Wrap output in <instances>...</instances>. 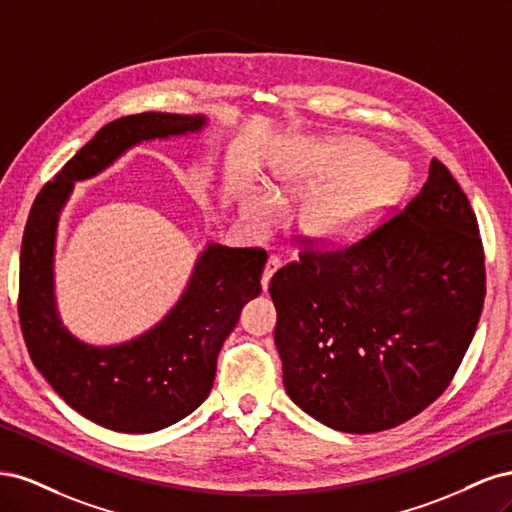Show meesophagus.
Listing matches in <instances>:
<instances>
[{
	"label": "esophagus",
	"mask_w": 512,
	"mask_h": 512,
	"mask_svg": "<svg viewBox=\"0 0 512 512\" xmlns=\"http://www.w3.org/2000/svg\"><path fill=\"white\" fill-rule=\"evenodd\" d=\"M280 265H282V262H280V258H277V256H269V260H267V265H265V271H262V290H265L267 292V288H269V282H271V277H273V273L277 271V269H280Z\"/></svg>",
	"instance_id": "34e87169"
}]
</instances>
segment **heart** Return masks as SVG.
I'll list each match as a JSON object with an SVG mask.
<instances>
[{
	"label": "heart",
	"instance_id": "1",
	"mask_svg": "<svg viewBox=\"0 0 512 512\" xmlns=\"http://www.w3.org/2000/svg\"><path fill=\"white\" fill-rule=\"evenodd\" d=\"M359 138L312 143L297 162L275 170V198L312 194L299 213L303 235L322 247H342L361 239L404 190V168L397 160L376 156ZM321 192L318 193L317 190ZM271 194L250 188L243 194V218L256 230H267L277 203Z\"/></svg>",
	"mask_w": 512,
	"mask_h": 512
}]
</instances>
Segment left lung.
<instances>
[{"instance_id": "8db88e82", "label": "left lung", "mask_w": 512, "mask_h": 512, "mask_svg": "<svg viewBox=\"0 0 512 512\" xmlns=\"http://www.w3.org/2000/svg\"><path fill=\"white\" fill-rule=\"evenodd\" d=\"M288 397L318 423L376 433L436 401L485 299L468 196L433 158L408 207L339 252H303L273 275Z\"/></svg>"}]
</instances>
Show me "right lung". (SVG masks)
Instances as JSON below:
<instances>
[{"instance_id": "right-lung-1", "label": "right lung", "mask_w": 512, "mask_h": 512, "mask_svg": "<svg viewBox=\"0 0 512 512\" xmlns=\"http://www.w3.org/2000/svg\"><path fill=\"white\" fill-rule=\"evenodd\" d=\"M205 115L141 113L104 126L36 196L21 245L19 318L29 356L66 404L100 427L151 433L192 414L207 399L218 354L243 305L260 294L267 252L209 241L177 303L145 333L96 346L59 316L55 243L76 181L100 175L128 149L198 134Z\"/></svg>"}]
</instances>
